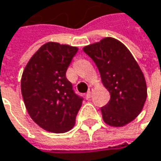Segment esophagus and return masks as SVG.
Returning <instances> with one entry per match:
<instances>
[{
	"mask_svg": "<svg viewBox=\"0 0 161 161\" xmlns=\"http://www.w3.org/2000/svg\"><path fill=\"white\" fill-rule=\"evenodd\" d=\"M92 91H93V89H92V88H88V91H87V93H86V98H87V99H89V98L91 97Z\"/></svg>",
	"mask_w": 161,
	"mask_h": 161,
	"instance_id": "1",
	"label": "esophagus"
}]
</instances>
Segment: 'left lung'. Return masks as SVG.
<instances>
[{"label": "left lung", "instance_id": "1", "mask_svg": "<svg viewBox=\"0 0 161 161\" xmlns=\"http://www.w3.org/2000/svg\"><path fill=\"white\" fill-rule=\"evenodd\" d=\"M83 50L97 65L111 96L109 103L101 108L103 121L113 127H122L134 120L144 108L147 87L144 74L130 50L111 37Z\"/></svg>", "mask_w": 161, "mask_h": 161}]
</instances>
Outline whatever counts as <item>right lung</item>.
<instances>
[{
    "label": "right lung",
    "mask_w": 161,
    "mask_h": 161,
    "mask_svg": "<svg viewBox=\"0 0 161 161\" xmlns=\"http://www.w3.org/2000/svg\"><path fill=\"white\" fill-rule=\"evenodd\" d=\"M78 51L75 47L48 42L31 58L21 77V93L31 119L55 133L75 124L83 98L75 93L66 71Z\"/></svg>",
    "instance_id": "right-lung-1"
}]
</instances>
